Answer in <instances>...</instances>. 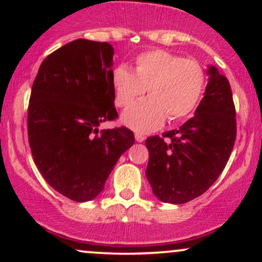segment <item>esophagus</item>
<instances>
[{
    "label": "esophagus",
    "instance_id": "1",
    "mask_svg": "<svg viewBox=\"0 0 262 262\" xmlns=\"http://www.w3.org/2000/svg\"><path fill=\"white\" fill-rule=\"evenodd\" d=\"M144 139H145V138H144V135L141 134V133H135V140L137 141H139V143H141V141H144Z\"/></svg>",
    "mask_w": 262,
    "mask_h": 262
}]
</instances>
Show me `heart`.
I'll list each match as a JSON object with an SVG mask.
<instances>
[{
    "instance_id": "b5f03b06",
    "label": "heart",
    "mask_w": 262,
    "mask_h": 262,
    "mask_svg": "<svg viewBox=\"0 0 262 262\" xmlns=\"http://www.w3.org/2000/svg\"><path fill=\"white\" fill-rule=\"evenodd\" d=\"M134 70L117 66L111 83L118 107H128L148 91L149 97L130 106L122 121L141 133L185 118L196 108L206 85L203 68L196 60L183 59L166 50H149L135 58Z\"/></svg>"
}]
</instances>
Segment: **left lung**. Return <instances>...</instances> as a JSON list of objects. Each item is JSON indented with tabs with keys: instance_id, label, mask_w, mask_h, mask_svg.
<instances>
[{
	"instance_id": "1",
	"label": "left lung",
	"mask_w": 262,
	"mask_h": 262,
	"mask_svg": "<svg viewBox=\"0 0 262 262\" xmlns=\"http://www.w3.org/2000/svg\"><path fill=\"white\" fill-rule=\"evenodd\" d=\"M194 116L179 129L145 140V175L162 202L181 204L200 197L227 165L236 138L235 107L229 81L215 66Z\"/></svg>"
}]
</instances>
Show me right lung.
<instances>
[{
	"instance_id": "right-lung-1",
	"label": "right lung",
	"mask_w": 262,
	"mask_h": 262,
	"mask_svg": "<svg viewBox=\"0 0 262 262\" xmlns=\"http://www.w3.org/2000/svg\"><path fill=\"white\" fill-rule=\"evenodd\" d=\"M113 47L76 39L48 55L32 86L28 139L45 181L75 202L97 197L123 152L128 128L103 129L118 117L111 76Z\"/></svg>"
}]
</instances>
